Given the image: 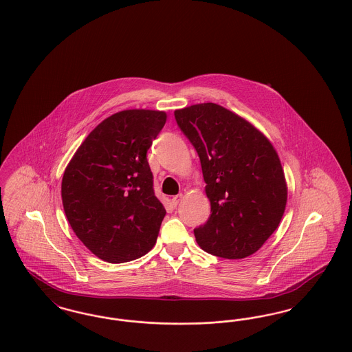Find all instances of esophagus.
<instances>
[{
    "label": "esophagus",
    "mask_w": 352,
    "mask_h": 352,
    "mask_svg": "<svg viewBox=\"0 0 352 352\" xmlns=\"http://www.w3.org/2000/svg\"><path fill=\"white\" fill-rule=\"evenodd\" d=\"M184 199V194H178V195H175L173 199H171V203H173V206H178V203Z\"/></svg>",
    "instance_id": "1"
}]
</instances>
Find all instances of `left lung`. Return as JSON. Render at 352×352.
<instances>
[{"instance_id":"obj_1","label":"left lung","mask_w":352,"mask_h":352,"mask_svg":"<svg viewBox=\"0 0 352 352\" xmlns=\"http://www.w3.org/2000/svg\"><path fill=\"white\" fill-rule=\"evenodd\" d=\"M201 160L208 220L194 230L203 251L244 258L258 251L284 215L287 187L277 151L251 122L214 102L174 112Z\"/></svg>"}]
</instances>
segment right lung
Wrapping results in <instances>:
<instances>
[{
	"instance_id": "1",
	"label": "right lung",
	"mask_w": 352,
	"mask_h": 352,
	"mask_svg": "<svg viewBox=\"0 0 352 352\" xmlns=\"http://www.w3.org/2000/svg\"><path fill=\"white\" fill-rule=\"evenodd\" d=\"M166 113L118 112L87 135L62 179L68 223L99 258L118 264L154 247L166 215L153 190L146 153L162 131Z\"/></svg>"
}]
</instances>
